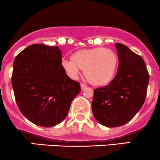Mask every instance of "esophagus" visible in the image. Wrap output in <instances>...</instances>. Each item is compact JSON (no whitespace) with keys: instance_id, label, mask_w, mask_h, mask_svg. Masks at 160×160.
Instances as JSON below:
<instances>
[{"instance_id":"obj_1","label":"esophagus","mask_w":160,"mask_h":160,"mask_svg":"<svg viewBox=\"0 0 160 160\" xmlns=\"http://www.w3.org/2000/svg\"><path fill=\"white\" fill-rule=\"evenodd\" d=\"M80 86H81V88H82V90L85 89V88H87V86H86V85H85V84H81Z\"/></svg>"}]
</instances>
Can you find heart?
I'll return each mask as SVG.
<instances>
[{"instance_id": "1", "label": "heart", "mask_w": 160, "mask_h": 160, "mask_svg": "<svg viewBox=\"0 0 160 160\" xmlns=\"http://www.w3.org/2000/svg\"><path fill=\"white\" fill-rule=\"evenodd\" d=\"M118 64L116 52L102 47L79 50L72 53L71 59L61 62L62 68L71 78L76 79L81 69H84L87 79L96 86L110 84L116 75Z\"/></svg>"}]
</instances>
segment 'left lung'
Instances as JSON below:
<instances>
[{"label":"left lung","instance_id":"8db88e82","mask_svg":"<svg viewBox=\"0 0 160 160\" xmlns=\"http://www.w3.org/2000/svg\"><path fill=\"white\" fill-rule=\"evenodd\" d=\"M119 64L108 85L94 89L92 110L102 125H124L139 111L145 102L149 75L142 57L125 45L116 43Z\"/></svg>","mask_w":160,"mask_h":160}]
</instances>
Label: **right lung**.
I'll list each match as a JSON object with an SVG mask.
<instances>
[{
  "label": "right lung",
  "instance_id": "obj_1",
  "mask_svg": "<svg viewBox=\"0 0 160 160\" xmlns=\"http://www.w3.org/2000/svg\"><path fill=\"white\" fill-rule=\"evenodd\" d=\"M58 47L32 44L15 58L12 84L20 111L33 124L50 128L62 122L78 82L71 79L61 66Z\"/></svg>",
  "mask_w": 160,
  "mask_h": 160
}]
</instances>
